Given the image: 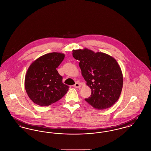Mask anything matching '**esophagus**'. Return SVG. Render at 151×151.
Here are the masks:
<instances>
[{"label":"esophagus","mask_w":151,"mask_h":151,"mask_svg":"<svg viewBox=\"0 0 151 151\" xmlns=\"http://www.w3.org/2000/svg\"><path fill=\"white\" fill-rule=\"evenodd\" d=\"M73 86L74 88H81V84L80 83H79V82H76L74 85Z\"/></svg>","instance_id":"obj_1"}]
</instances>
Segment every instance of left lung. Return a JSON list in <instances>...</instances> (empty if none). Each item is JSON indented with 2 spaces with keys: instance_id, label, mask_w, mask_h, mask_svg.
<instances>
[{
  "instance_id": "left-lung-1",
  "label": "left lung",
  "mask_w": 151,
  "mask_h": 151,
  "mask_svg": "<svg viewBox=\"0 0 151 151\" xmlns=\"http://www.w3.org/2000/svg\"><path fill=\"white\" fill-rule=\"evenodd\" d=\"M73 57L80 61L81 74L91 88V97L85 99L94 108L108 109L119 100L123 85L120 66L113 57L87 48L73 50Z\"/></svg>"
}]
</instances>
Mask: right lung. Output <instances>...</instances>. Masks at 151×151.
Instances as JSON below:
<instances>
[{"label":"right lung","instance_id":"add662e5","mask_svg":"<svg viewBox=\"0 0 151 151\" xmlns=\"http://www.w3.org/2000/svg\"><path fill=\"white\" fill-rule=\"evenodd\" d=\"M65 55L53 52L33 61L26 74L24 87L31 101L47 106L60 100L69 87L62 83V77L57 70Z\"/></svg>","mask_w":151,"mask_h":151}]
</instances>
